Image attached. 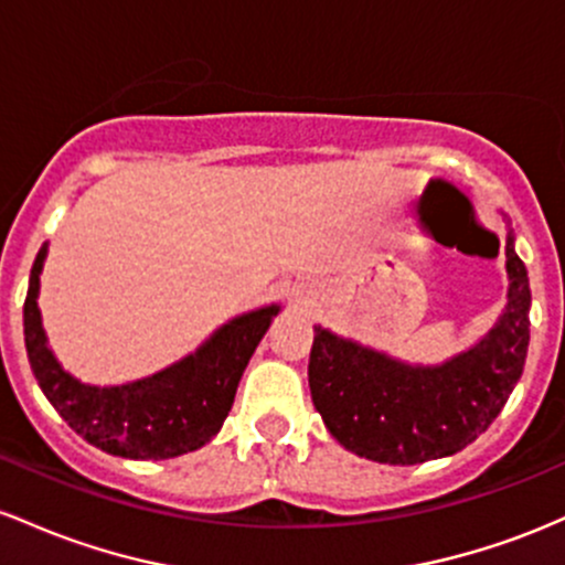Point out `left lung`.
Here are the masks:
<instances>
[{
	"mask_svg": "<svg viewBox=\"0 0 565 565\" xmlns=\"http://www.w3.org/2000/svg\"><path fill=\"white\" fill-rule=\"evenodd\" d=\"M507 221V218H504ZM507 303L478 344L440 365H414L315 326L309 390L328 433L379 465H422L486 433L529 352V271L507 221Z\"/></svg>",
	"mask_w": 565,
	"mask_h": 565,
	"instance_id": "1",
	"label": "left lung"
}]
</instances>
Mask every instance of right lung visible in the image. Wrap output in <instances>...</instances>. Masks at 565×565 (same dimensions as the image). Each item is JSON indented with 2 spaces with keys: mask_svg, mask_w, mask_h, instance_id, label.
Instances as JSON below:
<instances>
[{
  "mask_svg": "<svg viewBox=\"0 0 565 565\" xmlns=\"http://www.w3.org/2000/svg\"><path fill=\"white\" fill-rule=\"evenodd\" d=\"M47 243L36 253L23 303V335L31 371L63 422L100 451L122 459H173L218 435L234 392L280 303L232 317L179 363L117 386H95L63 371L40 312V275Z\"/></svg>",
  "mask_w": 565,
  "mask_h": 565,
  "instance_id": "add662e5",
  "label": "right lung"
}]
</instances>
